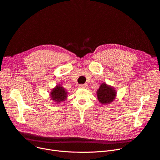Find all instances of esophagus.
Instances as JSON below:
<instances>
[{"label":"esophagus","mask_w":160,"mask_h":160,"mask_svg":"<svg viewBox=\"0 0 160 160\" xmlns=\"http://www.w3.org/2000/svg\"><path fill=\"white\" fill-rule=\"evenodd\" d=\"M79 87L80 88H86L88 87V85L87 84H80V85H79Z\"/></svg>","instance_id":"esophagus-1"}]
</instances>
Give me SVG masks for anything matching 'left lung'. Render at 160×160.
Listing matches in <instances>:
<instances>
[{"label": "left lung", "instance_id": "left-lung-1", "mask_svg": "<svg viewBox=\"0 0 160 160\" xmlns=\"http://www.w3.org/2000/svg\"><path fill=\"white\" fill-rule=\"evenodd\" d=\"M117 95V92L113 87L103 83L100 85L97 90V97L102 104H109L113 102Z\"/></svg>", "mask_w": 160, "mask_h": 160}]
</instances>
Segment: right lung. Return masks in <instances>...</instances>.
Segmentation results:
<instances>
[{"label":"right lung","instance_id":"add662e5","mask_svg":"<svg viewBox=\"0 0 160 160\" xmlns=\"http://www.w3.org/2000/svg\"><path fill=\"white\" fill-rule=\"evenodd\" d=\"M50 96L52 100L57 103H61L64 101L67 98V92L64 88L60 86L57 85L55 88H53L50 93Z\"/></svg>","mask_w":160,"mask_h":160}]
</instances>
